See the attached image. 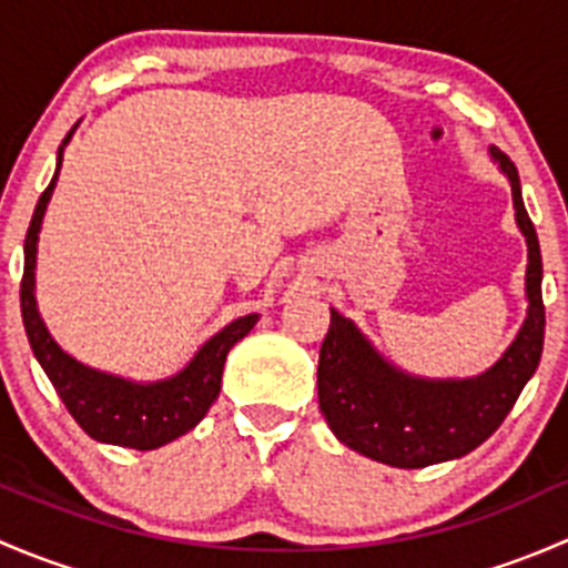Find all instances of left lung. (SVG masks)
<instances>
[{
	"mask_svg": "<svg viewBox=\"0 0 568 568\" xmlns=\"http://www.w3.org/2000/svg\"><path fill=\"white\" fill-rule=\"evenodd\" d=\"M511 181L517 225L528 242V318L503 357L473 379H420L387 363L337 311L318 354V406L332 434L357 454L400 469L459 459L500 428L536 374L544 348L541 250L511 159L489 148Z\"/></svg>",
	"mask_w": 568,
	"mask_h": 568,
	"instance_id": "8db88e82",
	"label": "left lung"
}]
</instances>
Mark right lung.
Wrapping results in <instances>:
<instances>
[{
	"instance_id": "1",
	"label": "right lung",
	"mask_w": 568,
	"mask_h": 568,
	"mask_svg": "<svg viewBox=\"0 0 568 568\" xmlns=\"http://www.w3.org/2000/svg\"><path fill=\"white\" fill-rule=\"evenodd\" d=\"M77 129V125H73ZM73 129L62 140L57 151V170L45 192L40 194L30 231L24 239V277H21V318H24L27 337L36 352L40 368L45 371L57 395L62 398L73 420L99 443L120 445V448L153 450L173 443L181 434L192 432L205 417L222 387V368L225 357L239 341L257 324V313L242 316L216 332L211 341L197 348L189 365L170 379L159 382H131L123 376L104 374L90 365H82L71 354L57 346L54 337L45 329L36 302V257L38 233L43 225L45 205L54 192L57 175L62 168V151L71 142Z\"/></svg>"
}]
</instances>
